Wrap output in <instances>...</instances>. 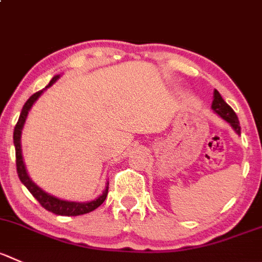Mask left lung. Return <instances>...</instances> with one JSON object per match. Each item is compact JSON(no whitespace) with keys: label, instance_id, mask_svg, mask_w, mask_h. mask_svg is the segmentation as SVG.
<instances>
[{"label":"left lung","instance_id":"1","mask_svg":"<svg viewBox=\"0 0 262 262\" xmlns=\"http://www.w3.org/2000/svg\"><path fill=\"white\" fill-rule=\"evenodd\" d=\"M212 109L221 117V118H224L226 122H229L230 126L235 129V133L238 134V135H241V126H239V121L235 112H234L233 109H231V106L228 105L226 101L221 98L220 92H219L217 90H215V94H213Z\"/></svg>","mask_w":262,"mask_h":262}]
</instances>
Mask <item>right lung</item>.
<instances>
[{"mask_svg": "<svg viewBox=\"0 0 262 262\" xmlns=\"http://www.w3.org/2000/svg\"><path fill=\"white\" fill-rule=\"evenodd\" d=\"M59 78V76H55L54 78L50 81L49 86H51L56 79ZM43 90L41 91H37L36 94L31 96V98L27 100V103L24 104L23 109H21V113L19 119H17V123L14 128V145H15V156H16V172L19 179H20L21 183L27 186L29 191L32 193V195L38 201V203L41 204L42 207L45 210H47L49 212L55 213V215H60V216H78V215H83V213H89L91 211L96 210V208L103 204V202L105 201L106 194H108V186H106L105 190L103 191L100 196L95 201L87 202V203H78V202H67V201H61V199L55 198V196L49 195L47 193H45L42 189H39L33 181L29 179L28 173H27L26 166H24L23 162V157H21V145H20V136H21V129H23L24 123H26L27 116H28L29 109L32 108V105L34 104V101L39 98ZM109 185V183H108Z\"/></svg>", "mask_w": 262, "mask_h": 262, "instance_id": "add662e5", "label": "right lung"}]
</instances>
